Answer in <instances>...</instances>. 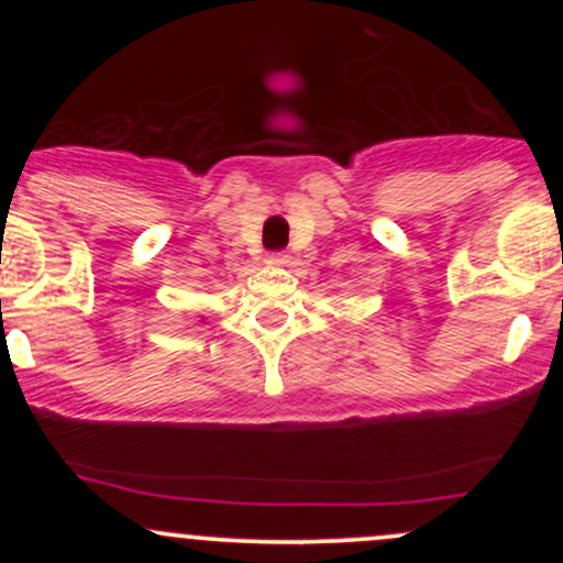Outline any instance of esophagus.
Wrapping results in <instances>:
<instances>
[{"label":"esophagus","instance_id":"obj_1","mask_svg":"<svg viewBox=\"0 0 563 563\" xmlns=\"http://www.w3.org/2000/svg\"><path fill=\"white\" fill-rule=\"evenodd\" d=\"M286 260H288V256L280 254V251H277V254H269V256H267L269 264H286Z\"/></svg>","mask_w":563,"mask_h":563}]
</instances>
